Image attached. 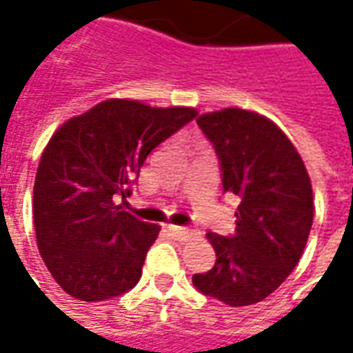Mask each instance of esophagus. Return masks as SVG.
Listing matches in <instances>:
<instances>
[{
    "label": "esophagus",
    "mask_w": 353,
    "mask_h": 353,
    "mask_svg": "<svg viewBox=\"0 0 353 353\" xmlns=\"http://www.w3.org/2000/svg\"><path fill=\"white\" fill-rule=\"evenodd\" d=\"M168 232H170V234H172V237H174V239H177V241H185L187 237L193 234L189 228H183V226H168Z\"/></svg>",
    "instance_id": "34e87169"
}]
</instances>
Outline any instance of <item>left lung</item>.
I'll list each match as a JSON object with an SVG mask.
<instances>
[{
  "instance_id": "8db88e82",
  "label": "left lung",
  "mask_w": 353,
  "mask_h": 353,
  "mask_svg": "<svg viewBox=\"0 0 353 353\" xmlns=\"http://www.w3.org/2000/svg\"><path fill=\"white\" fill-rule=\"evenodd\" d=\"M216 152L224 193L236 195V234H207L214 267L193 274L205 296L243 307L296 268L313 224V189L296 146L267 117L226 108L196 119Z\"/></svg>"
}]
</instances>
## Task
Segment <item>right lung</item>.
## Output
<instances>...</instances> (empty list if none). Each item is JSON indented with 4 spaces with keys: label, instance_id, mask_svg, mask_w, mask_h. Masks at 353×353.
Returning a JSON list of instances; mask_svg holds the SVG:
<instances>
[{
    "label": "right lung",
    "instance_id": "1",
    "mask_svg": "<svg viewBox=\"0 0 353 353\" xmlns=\"http://www.w3.org/2000/svg\"><path fill=\"white\" fill-rule=\"evenodd\" d=\"M193 108L104 100L57 129L34 181V230L46 267L69 296L104 301L141 280L160 226L119 205L146 157L195 119Z\"/></svg>",
    "mask_w": 353,
    "mask_h": 353
}]
</instances>
